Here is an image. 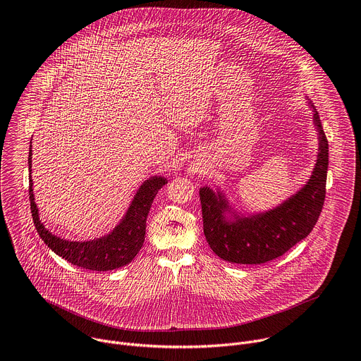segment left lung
I'll use <instances>...</instances> for the list:
<instances>
[{
  "instance_id": "8db88e82",
  "label": "left lung",
  "mask_w": 361,
  "mask_h": 361,
  "mask_svg": "<svg viewBox=\"0 0 361 361\" xmlns=\"http://www.w3.org/2000/svg\"><path fill=\"white\" fill-rule=\"evenodd\" d=\"M320 152L308 183L280 207L248 219L227 221L226 200L204 187L200 190L204 235L220 259L237 264H263L287 252L316 226L326 198L329 141L319 113H314Z\"/></svg>"
}]
</instances>
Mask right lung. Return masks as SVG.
I'll use <instances>...</instances> for the list:
<instances>
[{
	"instance_id": "add662e5",
	"label": "right lung",
	"mask_w": 361,
	"mask_h": 361,
	"mask_svg": "<svg viewBox=\"0 0 361 361\" xmlns=\"http://www.w3.org/2000/svg\"><path fill=\"white\" fill-rule=\"evenodd\" d=\"M28 156V167L31 173V152ZM163 177H152L147 180L137 191L130 209L123 221L113 230L111 234L92 241H67L51 234L38 219V209L34 202L32 180L30 176V202L32 221L41 240L57 255L68 263L92 271H109L128 264L144 244L145 221L159 190L166 185Z\"/></svg>"
}]
</instances>
